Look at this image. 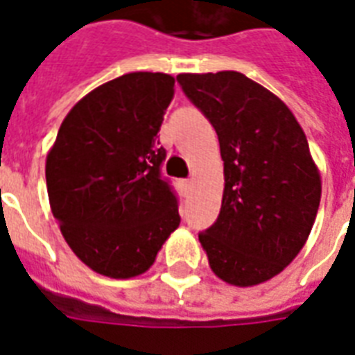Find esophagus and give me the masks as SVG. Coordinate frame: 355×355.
I'll return each instance as SVG.
<instances>
[{"instance_id":"esophagus-1","label":"esophagus","mask_w":355,"mask_h":355,"mask_svg":"<svg viewBox=\"0 0 355 355\" xmlns=\"http://www.w3.org/2000/svg\"><path fill=\"white\" fill-rule=\"evenodd\" d=\"M182 188H184V191L186 193H190L191 191V188H193V180H184V182H182Z\"/></svg>"}]
</instances>
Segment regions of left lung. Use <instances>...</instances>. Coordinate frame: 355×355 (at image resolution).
Instances as JSON below:
<instances>
[{"mask_svg": "<svg viewBox=\"0 0 355 355\" xmlns=\"http://www.w3.org/2000/svg\"><path fill=\"white\" fill-rule=\"evenodd\" d=\"M177 80L216 130L224 159L220 214L199 243L224 282L263 284L295 259L316 220L322 178L306 135L280 97L239 71Z\"/></svg>", "mask_w": 355, "mask_h": 355, "instance_id": "obj_1", "label": "left lung"}]
</instances>
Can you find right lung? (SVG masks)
<instances>
[{
	"mask_svg": "<svg viewBox=\"0 0 355 355\" xmlns=\"http://www.w3.org/2000/svg\"><path fill=\"white\" fill-rule=\"evenodd\" d=\"M175 77L135 71L77 101L46 154V191L65 243L92 271L133 278L156 261L180 224L159 177L157 131Z\"/></svg>",
	"mask_w": 355,
	"mask_h": 355,
	"instance_id": "1",
	"label": "right lung"
}]
</instances>
